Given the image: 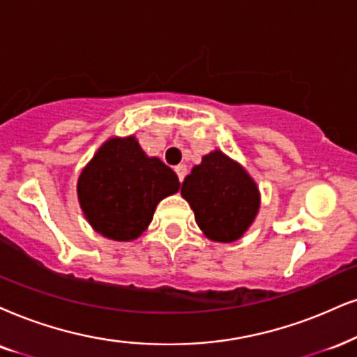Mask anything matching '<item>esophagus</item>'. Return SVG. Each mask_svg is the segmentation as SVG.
<instances>
[{"label": "esophagus", "instance_id": "obj_1", "mask_svg": "<svg viewBox=\"0 0 357 357\" xmlns=\"http://www.w3.org/2000/svg\"><path fill=\"white\" fill-rule=\"evenodd\" d=\"M174 171H176V174H178V178H179V181H184V178H186V174H188V168L184 165H178L174 168Z\"/></svg>", "mask_w": 357, "mask_h": 357}]
</instances>
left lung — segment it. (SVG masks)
Instances as JSON below:
<instances>
[{
  "label": "left lung",
  "instance_id": "left-lung-1",
  "mask_svg": "<svg viewBox=\"0 0 357 357\" xmlns=\"http://www.w3.org/2000/svg\"><path fill=\"white\" fill-rule=\"evenodd\" d=\"M181 194L194 211L201 231L215 242H234L242 237L260 206L254 179L219 150L194 166L184 178Z\"/></svg>",
  "mask_w": 357,
  "mask_h": 357
}]
</instances>
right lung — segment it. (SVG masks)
<instances>
[{
	"label": "right lung",
	"instance_id": "right-lung-1",
	"mask_svg": "<svg viewBox=\"0 0 357 357\" xmlns=\"http://www.w3.org/2000/svg\"><path fill=\"white\" fill-rule=\"evenodd\" d=\"M178 189L174 171L158 158H148L133 137L108 139L77 183L84 215L112 241L142 236L158 202Z\"/></svg>",
	"mask_w": 357,
	"mask_h": 357
}]
</instances>
